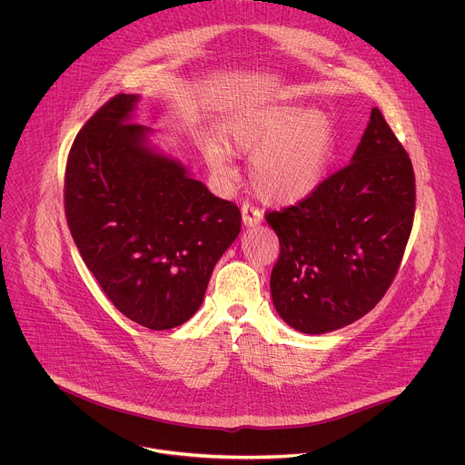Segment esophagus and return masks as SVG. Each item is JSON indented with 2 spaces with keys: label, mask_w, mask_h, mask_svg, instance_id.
Returning a JSON list of instances; mask_svg holds the SVG:
<instances>
[{
  "label": "esophagus",
  "mask_w": 465,
  "mask_h": 465,
  "mask_svg": "<svg viewBox=\"0 0 465 465\" xmlns=\"http://www.w3.org/2000/svg\"><path fill=\"white\" fill-rule=\"evenodd\" d=\"M261 221H262V212H261L259 208H255V206L244 203V204H242V223H244L246 226H255V224H259Z\"/></svg>",
  "instance_id": "34e87169"
}]
</instances>
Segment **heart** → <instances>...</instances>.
Wrapping results in <instances>:
<instances>
[{
    "instance_id": "b5f03b06",
    "label": "heart",
    "mask_w": 465,
    "mask_h": 465,
    "mask_svg": "<svg viewBox=\"0 0 465 465\" xmlns=\"http://www.w3.org/2000/svg\"><path fill=\"white\" fill-rule=\"evenodd\" d=\"M230 148L252 157L250 177L268 201L293 203L322 181L333 155V130L328 117L302 106H264L239 114L224 128ZM212 170L230 177L232 152L210 143Z\"/></svg>"
}]
</instances>
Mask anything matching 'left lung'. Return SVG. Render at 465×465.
<instances>
[{"label":"left lung","instance_id":"8db88e82","mask_svg":"<svg viewBox=\"0 0 465 465\" xmlns=\"http://www.w3.org/2000/svg\"><path fill=\"white\" fill-rule=\"evenodd\" d=\"M411 159L379 108L353 163L266 213L281 252L270 288L297 331L321 335L371 312L393 284L415 219Z\"/></svg>","mask_w":465,"mask_h":465}]
</instances>
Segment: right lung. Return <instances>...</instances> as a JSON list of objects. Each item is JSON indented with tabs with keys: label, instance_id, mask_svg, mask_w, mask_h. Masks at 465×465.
<instances>
[{
	"label": "right lung",
	"instance_id": "add662e5",
	"mask_svg": "<svg viewBox=\"0 0 465 465\" xmlns=\"http://www.w3.org/2000/svg\"><path fill=\"white\" fill-rule=\"evenodd\" d=\"M137 95L110 97L75 135L64 168L72 239L110 302L148 330H172L201 306L241 210L143 143L128 119Z\"/></svg>",
	"mask_w": 465,
	"mask_h": 465
}]
</instances>
